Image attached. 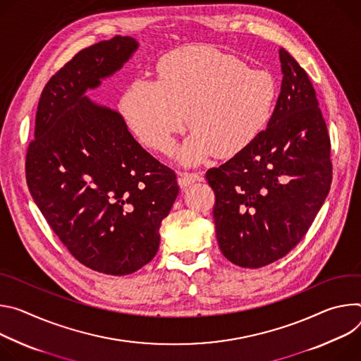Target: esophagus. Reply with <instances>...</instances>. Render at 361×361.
I'll return each instance as SVG.
<instances>
[{
  "instance_id": "34e87169",
  "label": "esophagus",
  "mask_w": 361,
  "mask_h": 361,
  "mask_svg": "<svg viewBox=\"0 0 361 361\" xmlns=\"http://www.w3.org/2000/svg\"><path fill=\"white\" fill-rule=\"evenodd\" d=\"M201 179H202V175L197 173V172H192V173L180 172L179 173V185H180V188L189 186V185H192V183H195L197 180H201Z\"/></svg>"
}]
</instances>
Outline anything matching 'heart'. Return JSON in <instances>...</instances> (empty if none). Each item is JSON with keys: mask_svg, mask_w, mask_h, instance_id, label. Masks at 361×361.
<instances>
[{"mask_svg": "<svg viewBox=\"0 0 361 361\" xmlns=\"http://www.w3.org/2000/svg\"><path fill=\"white\" fill-rule=\"evenodd\" d=\"M278 87L264 70L212 46L176 49L156 64V82L137 78L120 97L118 109L132 135L149 149L166 153L175 135H193L179 150L185 164L231 157L267 128Z\"/></svg>", "mask_w": 361, "mask_h": 361, "instance_id": "b5f03b06", "label": "heart"}]
</instances>
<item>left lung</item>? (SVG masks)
<instances>
[{"instance_id":"left-lung-1","label":"left lung","mask_w":361,"mask_h":361,"mask_svg":"<svg viewBox=\"0 0 361 361\" xmlns=\"http://www.w3.org/2000/svg\"><path fill=\"white\" fill-rule=\"evenodd\" d=\"M281 93L267 129L207 172L221 252L243 268L286 257L307 233L333 178L326 120L305 70L279 49Z\"/></svg>"}]
</instances>
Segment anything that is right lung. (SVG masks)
<instances>
[{
    "label": "right lung",
    "mask_w": 361,
    "mask_h": 361,
    "mask_svg": "<svg viewBox=\"0 0 361 361\" xmlns=\"http://www.w3.org/2000/svg\"><path fill=\"white\" fill-rule=\"evenodd\" d=\"M137 47L116 35L66 63L43 89L25 157L30 193L60 241L109 275L132 274L156 255L179 193L176 173L135 140L120 113L85 94Z\"/></svg>",
    "instance_id": "add662e5"
}]
</instances>
